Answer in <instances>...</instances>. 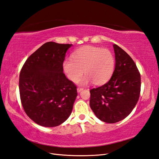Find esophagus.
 I'll return each instance as SVG.
<instances>
[{
  "mask_svg": "<svg viewBox=\"0 0 159 159\" xmlns=\"http://www.w3.org/2000/svg\"><path fill=\"white\" fill-rule=\"evenodd\" d=\"M83 88H77V92L78 93H80V91H82L83 90Z\"/></svg>",
  "mask_w": 159,
  "mask_h": 159,
  "instance_id": "obj_1",
  "label": "esophagus"
}]
</instances>
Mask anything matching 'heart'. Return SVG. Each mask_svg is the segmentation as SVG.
Masks as SVG:
<instances>
[{"label": "heart", "mask_w": 159, "mask_h": 159, "mask_svg": "<svg viewBox=\"0 0 159 159\" xmlns=\"http://www.w3.org/2000/svg\"><path fill=\"white\" fill-rule=\"evenodd\" d=\"M72 58L63 62V70L68 79L76 82L83 74L86 75L79 81L80 85H86L94 81L103 84L111 78L115 68V58L108 49L87 46L73 53Z\"/></svg>", "instance_id": "obj_1"}]
</instances>
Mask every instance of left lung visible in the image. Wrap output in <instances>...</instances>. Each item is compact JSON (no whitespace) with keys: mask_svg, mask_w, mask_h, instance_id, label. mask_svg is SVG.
<instances>
[{"mask_svg":"<svg viewBox=\"0 0 159 159\" xmlns=\"http://www.w3.org/2000/svg\"><path fill=\"white\" fill-rule=\"evenodd\" d=\"M116 66L111 78L90 90L89 105L98 119L109 124L118 122L132 112L140 97L141 79L136 65L127 53L113 45Z\"/></svg>","mask_w":159,"mask_h":159,"instance_id":"8db88e82","label":"left lung"}]
</instances>
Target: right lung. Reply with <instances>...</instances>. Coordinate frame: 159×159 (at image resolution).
I'll list each match as a JSON object with an SVG mask.
<instances>
[{"label": "right lung", "instance_id": "1", "mask_svg": "<svg viewBox=\"0 0 159 159\" xmlns=\"http://www.w3.org/2000/svg\"><path fill=\"white\" fill-rule=\"evenodd\" d=\"M72 46L53 42L43 44L27 59L20 72L24 111L39 125L58 126L71 114L76 87L63 73L62 64Z\"/></svg>", "mask_w": 159, "mask_h": 159}]
</instances>
